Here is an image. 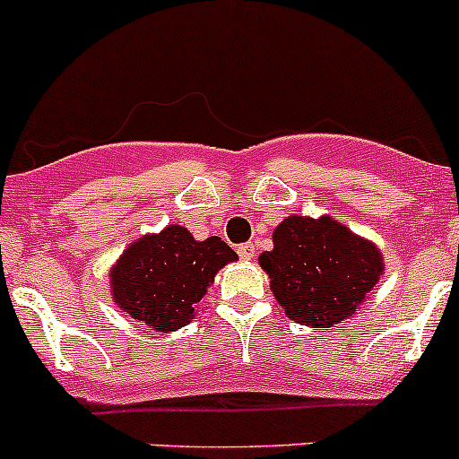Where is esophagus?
Returning <instances> with one entry per match:
<instances>
[{"label": "esophagus", "mask_w": 459, "mask_h": 459, "mask_svg": "<svg viewBox=\"0 0 459 459\" xmlns=\"http://www.w3.org/2000/svg\"><path fill=\"white\" fill-rule=\"evenodd\" d=\"M238 253H239V257H242V260H251V257L255 255V247H253L251 242H244V244H239V247H238Z\"/></svg>", "instance_id": "34e87169"}]
</instances>
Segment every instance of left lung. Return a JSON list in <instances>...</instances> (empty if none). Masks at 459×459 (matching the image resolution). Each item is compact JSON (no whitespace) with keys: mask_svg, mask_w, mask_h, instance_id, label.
Returning a JSON list of instances; mask_svg holds the SVG:
<instances>
[{"mask_svg":"<svg viewBox=\"0 0 459 459\" xmlns=\"http://www.w3.org/2000/svg\"><path fill=\"white\" fill-rule=\"evenodd\" d=\"M260 264L280 307L307 327H332L352 316L384 273L379 248L332 217L284 220Z\"/></svg>","mask_w":459,"mask_h":459,"instance_id":"8db88e82","label":"left lung"}]
</instances>
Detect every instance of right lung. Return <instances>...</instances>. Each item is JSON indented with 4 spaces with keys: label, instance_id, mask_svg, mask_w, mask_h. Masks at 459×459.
I'll return each instance as SVG.
<instances>
[{
    "label": "right lung",
    "instance_id": "right-lung-1",
    "mask_svg": "<svg viewBox=\"0 0 459 459\" xmlns=\"http://www.w3.org/2000/svg\"><path fill=\"white\" fill-rule=\"evenodd\" d=\"M238 253L221 238L197 242L184 226H168L132 244L111 271V293L123 311L172 332L195 318L215 273Z\"/></svg>",
    "mask_w": 459,
    "mask_h": 459
}]
</instances>
